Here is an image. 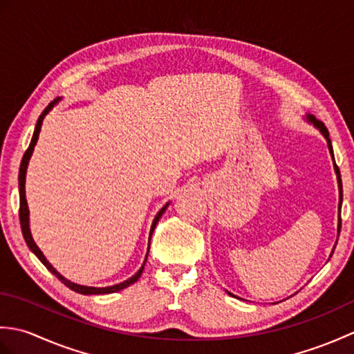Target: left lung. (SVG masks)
I'll return each instance as SVG.
<instances>
[{"instance_id": "obj_1", "label": "left lung", "mask_w": 354, "mask_h": 354, "mask_svg": "<svg viewBox=\"0 0 354 354\" xmlns=\"http://www.w3.org/2000/svg\"><path fill=\"white\" fill-rule=\"evenodd\" d=\"M309 118V122L310 123H313L315 126L318 127V129L322 132V135H324L326 137V140H327V142H328V149H330V153H332V156H333V149H332V141H330V138H328V131H327V127L324 126V123L322 122H319V120L317 118V117H313V115H309L307 117ZM335 160V158H333ZM335 171H336V175H337V184H339V222H337V232H341V205H342V181H341V171H339V167H337V165L335 164ZM335 251V250H333ZM333 254V252H332ZM231 295V293H230Z\"/></svg>"}]
</instances>
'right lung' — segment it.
<instances>
[{"mask_svg": "<svg viewBox=\"0 0 354 354\" xmlns=\"http://www.w3.org/2000/svg\"><path fill=\"white\" fill-rule=\"evenodd\" d=\"M55 103H56V102H51V103L48 104V106L42 111V114L39 115V118H37V123H36V127H35L32 141H30V146H28V149L26 150V153H24V156H22V161H21L18 181H19V223H21L22 236H24V240H26L27 246L35 252L36 257L42 261V265H44L45 268H47L51 274H55V275L59 278V280H61V281L66 286V288H70V289L74 290V292H79V293H82V295H97V293H99V295H100V293L118 292V290H122V289L127 288V286L133 284V283L137 281L138 278L141 277L142 269H145V263H146V260H147V255H146V260H145V263H142V266L140 268L138 272L135 274L133 277H131L129 280H126V281L120 283V284H115V286H111V288H86V286H80V284H76V283H71V281L66 280V278H64L61 274H59L57 270H56L55 268H53V266L50 265V263L47 261V259L44 257V254L41 252L39 248L36 246V243L33 242V239H32V234H30V228H28V207H27V201H26V171H27V165H28V161H30V156H32V153H33V149H35V145H36V141H37V137H39V131H41V126H42V120H44L45 115L48 114V111H50L53 106H55ZM167 205H169V204H165V205L160 209V212H158V214L155 216L153 223H152V228H150V237H152V232H153V230H155V227H156V223H158V221L161 219V216H162V213L165 212V208H167ZM149 243H150V242H149ZM149 248H150V246H149ZM147 254H149V251H147Z\"/></svg>", "mask_w": 354, "mask_h": 354, "instance_id": "add662e5", "label": "right lung"}]
</instances>
